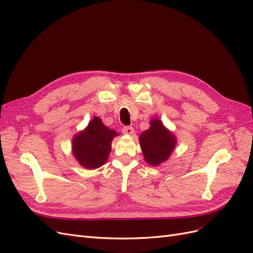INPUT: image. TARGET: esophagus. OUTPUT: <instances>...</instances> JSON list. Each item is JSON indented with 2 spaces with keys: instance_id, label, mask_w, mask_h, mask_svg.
<instances>
[{
  "instance_id": "1",
  "label": "esophagus",
  "mask_w": 253,
  "mask_h": 253,
  "mask_svg": "<svg viewBox=\"0 0 253 253\" xmlns=\"http://www.w3.org/2000/svg\"><path fill=\"white\" fill-rule=\"evenodd\" d=\"M122 133L127 134V135H132L134 133V127L132 126H126L122 127Z\"/></svg>"
}]
</instances>
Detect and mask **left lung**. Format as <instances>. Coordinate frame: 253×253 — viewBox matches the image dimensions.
Returning a JSON list of instances; mask_svg holds the SVG:
<instances>
[{"instance_id":"1","label":"left lung","mask_w":253,"mask_h":253,"mask_svg":"<svg viewBox=\"0 0 253 253\" xmlns=\"http://www.w3.org/2000/svg\"><path fill=\"white\" fill-rule=\"evenodd\" d=\"M139 141L144 159L152 166H158L169 158L176 144L175 137L158 119L151 121L150 128L142 132Z\"/></svg>"}]
</instances>
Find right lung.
<instances>
[{"mask_svg":"<svg viewBox=\"0 0 253 253\" xmlns=\"http://www.w3.org/2000/svg\"><path fill=\"white\" fill-rule=\"evenodd\" d=\"M118 135L106 127L100 118L95 117L88 126L73 140L74 155L79 164L87 169L101 167L109 157L112 139Z\"/></svg>","mask_w":253,"mask_h":253,"instance_id":"obj_1","label":"right lung"}]
</instances>
